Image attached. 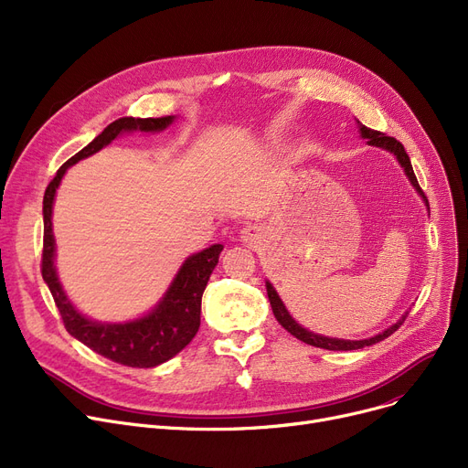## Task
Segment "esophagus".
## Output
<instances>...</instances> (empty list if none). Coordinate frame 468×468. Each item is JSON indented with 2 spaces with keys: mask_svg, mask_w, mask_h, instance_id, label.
Masks as SVG:
<instances>
[{
  "mask_svg": "<svg viewBox=\"0 0 468 468\" xmlns=\"http://www.w3.org/2000/svg\"><path fill=\"white\" fill-rule=\"evenodd\" d=\"M254 237H256L254 228H245V229H242V239H245V240H250V239H254Z\"/></svg>",
  "mask_w": 468,
  "mask_h": 468,
  "instance_id": "obj_1",
  "label": "esophagus"
}]
</instances>
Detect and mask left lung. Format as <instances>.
I'll return each instance as SVG.
<instances>
[{
	"mask_svg": "<svg viewBox=\"0 0 468 468\" xmlns=\"http://www.w3.org/2000/svg\"><path fill=\"white\" fill-rule=\"evenodd\" d=\"M357 128L361 132V137L367 139V144L373 145V147H382L386 151L394 153V156L398 158V162L401 165V168L405 170V174H408V177L411 179L413 187L422 195L426 207H429V200H426L419 181L415 177V172H413V166H411V160L408 156V153H405L403 145L399 144V141L396 137H390L386 135L382 132H377V130H371L367 126H363L361 122L357 120ZM266 289H268V298H270V303H271V310H273V315L275 319L282 324L284 329H287L292 336H296L298 340L310 344V346H315V348H323V350H359V348H365V346H371V344H377L384 338H388L392 333H396L399 329V324H403L405 317H408V314H405L398 323H394L392 327L386 329L384 333L373 336V338H367V340H338V338H329V336H321V335H315V333H310L308 329L300 327V324L291 317V314L287 312V308H284V303L281 302L279 294L275 292V289L271 287V282L266 281Z\"/></svg>",
	"mask_w": 468,
	"mask_h": 468,
	"instance_id": "obj_1",
	"label": "left lung"
}]
</instances>
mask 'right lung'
Here are the masks:
<instances>
[{
	"instance_id": "add662e5",
	"label": "right lung",
	"mask_w": 468,
	"mask_h": 468,
	"mask_svg": "<svg viewBox=\"0 0 468 468\" xmlns=\"http://www.w3.org/2000/svg\"><path fill=\"white\" fill-rule=\"evenodd\" d=\"M174 116L160 118H118L109 124L103 133H99L88 147L69 158L49 181L44 195V250H42V277L48 282L51 296L57 303L58 314L63 317L65 329L88 348L112 359L126 367L149 369L168 361L184 350L193 340L200 327V302L208 279L216 268L221 245H212L202 252H197L186 260L177 271L168 292L160 300L158 306L145 317L130 323H97L78 314L67 298L55 271V239L51 229V208L55 191L65 172L78 160L88 158L109 145L122 132H160L172 124Z\"/></svg>"
}]
</instances>
